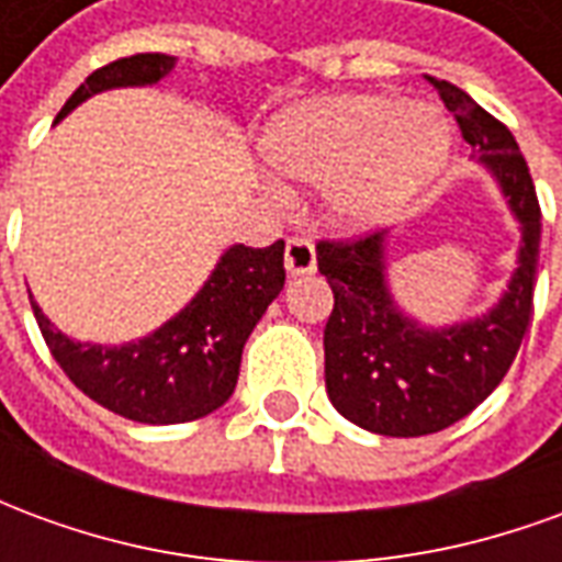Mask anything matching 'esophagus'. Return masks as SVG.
Returning <instances> with one entry per match:
<instances>
[{
	"instance_id": "34e87169",
	"label": "esophagus",
	"mask_w": 562,
	"mask_h": 562,
	"mask_svg": "<svg viewBox=\"0 0 562 562\" xmlns=\"http://www.w3.org/2000/svg\"><path fill=\"white\" fill-rule=\"evenodd\" d=\"M285 270L292 277H304L316 270V246L304 234H294L285 240Z\"/></svg>"
}]
</instances>
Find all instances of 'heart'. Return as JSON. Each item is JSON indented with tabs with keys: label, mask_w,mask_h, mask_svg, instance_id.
I'll return each mask as SVG.
<instances>
[{
	"label": "heart",
	"mask_w": 562,
	"mask_h": 562,
	"mask_svg": "<svg viewBox=\"0 0 562 562\" xmlns=\"http://www.w3.org/2000/svg\"><path fill=\"white\" fill-rule=\"evenodd\" d=\"M265 153L285 177L330 183L334 207L346 220L376 222L439 171L448 128L424 104L352 92L282 114L265 135Z\"/></svg>",
	"instance_id": "heart-1"
}]
</instances>
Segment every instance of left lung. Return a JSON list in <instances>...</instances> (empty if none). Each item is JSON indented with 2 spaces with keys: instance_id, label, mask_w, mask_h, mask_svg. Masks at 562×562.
I'll use <instances>...</instances> for the list:
<instances>
[{
  "instance_id": "1",
  "label": "left lung",
  "mask_w": 562,
  "mask_h": 562,
  "mask_svg": "<svg viewBox=\"0 0 562 562\" xmlns=\"http://www.w3.org/2000/svg\"><path fill=\"white\" fill-rule=\"evenodd\" d=\"M427 80L518 220V268L499 304L484 316L424 328L403 313L389 289V232L318 240V270L334 292L325 325V389L342 418L382 436L446 430L503 382L530 325L539 265L542 210L518 140L454 83Z\"/></svg>"
}]
</instances>
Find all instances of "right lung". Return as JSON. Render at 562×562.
<instances>
[{"label":"right lung","mask_w":562,"mask_h":562,"mask_svg":"<svg viewBox=\"0 0 562 562\" xmlns=\"http://www.w3.org/2000/svg\"><path fill=\"white\" fill-rule=\"evenodd\" d=\"M173 56L135 54L92 71L71 92L56 123L90 95L116 87H149L173 68ZM285 244L228 246L189 304L147 337L123 346L78 342L50 325L32 301L47 349L75 385L104 409L140 424H183L228 401L240 376L249 334L282 292Z\"/></svg>","instance_id":"obj_1"}]
</instances>
